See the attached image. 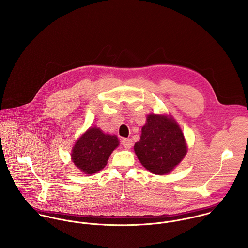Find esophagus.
I'll return each instance as SVG.
<instances>
[{
  "label": "esophagus",
  "instance_id": "obj_1",
  "mask_svg": "<svg viewBox=\"0 0 248 248\" xmlns=\"http://www.w3.org/2000/svg\"><path fill=\"white\" fill-rule=\"evenodd\" d=\"M133 140L131 139H124L122 140V145L126 148V149H131L133 146Z\"/></svg>",
  "mask_w": 248,
  "mask_h": 248
}]
</instances>
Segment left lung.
Returning <instances> with one entry per match:
<instances>
[{
  "instance_id": "obj_1",
  "label": "left lung",
  "mask_w": 248,
  "mask_h": 248,
  "mask_svg": "<svg viewBox=\"0 0 248 248\" xmlns=\"http://www.w3.org/2000/svg\"><path fill=\"white\" fill-rule=\"evenodd\" d=\"M135 152L142 165L155 175L169 174L187 153L181 129L172 116L151 113L142 127Z\"/></svg>"
}]
</instances>
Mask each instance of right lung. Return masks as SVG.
Returning a JSON list of instances; mask_svg holds the SVG:
<instances>
[{
  "mask_svg": "<svg viewBox=\"0 0 248 248\" xmlns=\"http://www.w3.org/2000/svg\"><path fill=\"white\" fill-rule=\"evenodd\" d=\"M119 145L116 136L104 134L99 128H90L75 142L71 159L74 165L86 175L102 170L112 151Z\"/></svg>",
  "mask_w": 248,
  "mask_h": 248,
  "instance_id": "add662e5",
  "label": "right lung"
}]
</instances>
